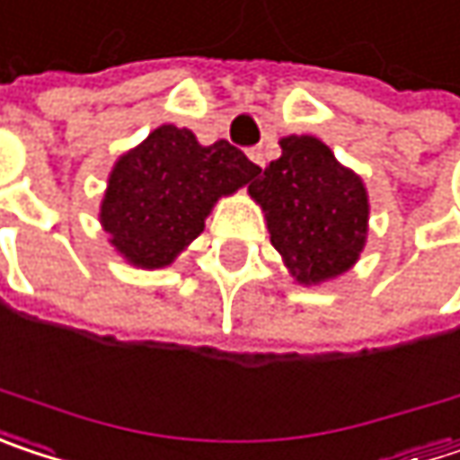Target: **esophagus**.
<instances>
[{"mask_svg": "<svg viewBox=\"0 0 460 460\" xmlns=\"http://www.w3.org/2000/svg\"><path fill=\"white\" fill-rule=\"evenodd\" d=\"M247 157H250L258 168H263V165H266V157H263V149H261V146H252V149L247 152Z\"/></svg>", "mask_w": 460, "mask_h": 460, "instance_id": "obj_1", "label": "esophagus"}]
</instances>
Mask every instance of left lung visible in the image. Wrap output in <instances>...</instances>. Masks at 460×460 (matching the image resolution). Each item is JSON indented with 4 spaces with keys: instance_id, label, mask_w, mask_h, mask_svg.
<instances>
[{
    "instance_id": "1",
    "label": "left lung",
    "mask_w": 460,
    "mask_h": 460,
    "mask_svg": "<svg viewBox=\"0 0 460 460\" xmlns=\"http://www.w3.org/2000/svg\"><path fill=\"white\" fill-rule=\"evenodd\" d=\"M281 157L250 184L266 213L271 244L297 284L314 287L350 271L368 236V191L315 137L279 139Z\"/></svg>"
}]
</instances>
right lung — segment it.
I'll return each mask as SVG.
<instances>
[{
  "label": "right lung",
  "instance_id": "1",
  "mask_svg": "<svg viewBox=\"0 0 460 460\" xmlns=\"http://www.w3.org/2000/svg\"><path fill=\"white\" fill-rule=\"evenodd\" d=\"M258 171L226 139L205 146L189 128L157 126L115 160L100 224L128 266L165 269L202 234L216 202L250 184Z\"/></svg>",
  "mask_w": 460,
  "mask_h": 460
}]
</instances>
